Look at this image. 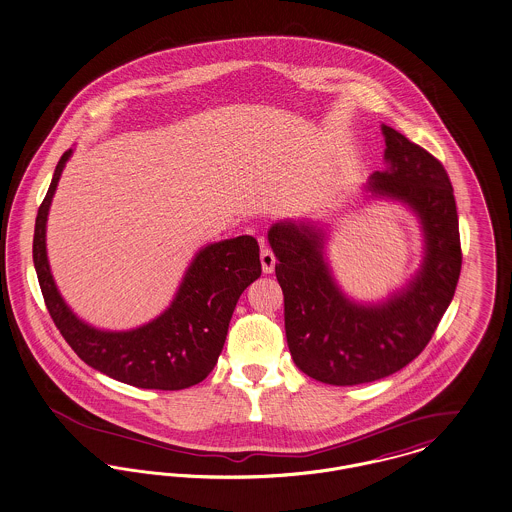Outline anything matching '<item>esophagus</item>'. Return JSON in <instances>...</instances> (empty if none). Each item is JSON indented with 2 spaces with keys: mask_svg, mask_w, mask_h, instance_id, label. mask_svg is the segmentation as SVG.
I'll list each match as a JSON object with an SVG mask.
<instances>
[{
  "mask_svg": "<svg viewBox=\"0 0 512 512\" xmlns=\"http://www.w3.org/2000/svg\"><path fill=\"white\" fill-rule=\"evenodd\" d=\"M260 260H262V270L264 273H272L275 268V256H273L272 250L264 244L262 240V250H260Z\"/></svg>",
  "mask_w": 512,
  "mask_h": 512,
  "instance_id": "obj_1",
  "label": "esophagus"
}]
</instances>
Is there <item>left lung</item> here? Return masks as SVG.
<instances>
[{
	"label": "left lung",
	"instance_id": "1",
	"mask_svg": "<svg viewBox=\"0 0 512 512\" xmlns=\"http://www.w3.org/2000/svg\"><path fill=\"white\" fill-rule=\"evenodd\" d=\"M384 171L363 186L365 200L408 207L423 235V260L402 289L380 301H357L328 262L330 227L281 219L268 231L275 277L285 299V336L305 375L353 386L394 375L435 334L462 268L454 190L443 165L423 147L382 124Z\"/></svg>",
	"mask_w": 512,
	"mask_h": 512
}]
</instances>
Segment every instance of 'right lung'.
<instances>
[{
	"instance_id": "1",
	"label": "right lung",
	"mask_w": 512,
	"mask_h": 512,
	"mask_svg": "<svg viewBox=\"0 0 512 512\" xmlns=\"http://www.w3.org/2000/svg\"><path fill=\"white\" fill-rule=\"evenodd\" d=\"M73 149L56 165L38 207L33 262L48 312L71 349L93 369L149 390H182L202 382L221 355L242 291L260 277V246L248 235L202 246L182 275L171 305L132 330H101L79 318L62 297L46 252V223Z\"/></svg>"
}]
</instances>
